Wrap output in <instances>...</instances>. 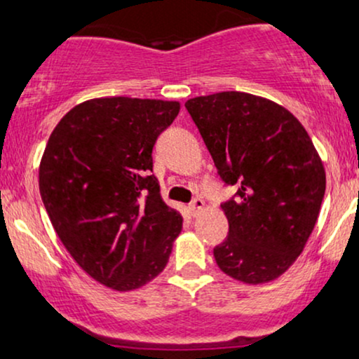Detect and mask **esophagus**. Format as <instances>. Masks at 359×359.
<instances>
[{
  "label": "esophagus",
  "mask_w": 359,
  "mask_h": 359,
  "mask_svg": "<svg viewBox=\"0 0 359 359\" xmlns=\"http://www.w3.org/2000/svg\"><path fill=\"white\" fill-rule=\"evenodd\" d=\"M203 208H204V201L201 199V198L192 199L191 204H189V210H191V215H192V216L198 215V212H199L201 210H203Z\"/></svg>",
  "instance_id": "1"
}]
</instances>
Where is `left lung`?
Masks as SVG:
<instances>
[{
	"label": "left lung",
	"mask_w": 359,
	"mask_h": 359,
	"mask_svg": "<svg viewBox=\"0 0 359 359\" xmlns=\"http://www.w3.org/2000/svg\"><path fill=\"white\" fill-rule=\"evenodd\" d=\"M224 186L228 237L212 249L223 273L259 285L297 261L325 194L320 156L300 121L281 105L243 92L186 102Z\"/></svg>",
	"instance_id": "8db88e82"
}]
</instances>
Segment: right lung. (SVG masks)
Returning a JSON list of instances; mask_svg holds the SVG:
<instances>
[{
	"label": "right lung",
	"instance_id": "add662e5",
	"mask_svg": "<svg viewBox=\"0 0 359 359\" xmlns=\"http://www.w3.org/2000/svg\"><path fill=\"white\" fill-rule=\"evenodd\" d=\"M179 110V102L93 98L47 141L39 189L50 223L78 266L112 290L158 276L182 228L151 173L153 147Z\"/></svg>",
	"mask_w": 359,
	"mask_h": 359
}]
</instances>
